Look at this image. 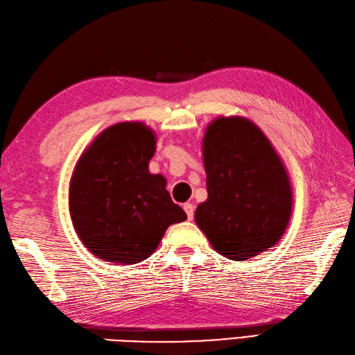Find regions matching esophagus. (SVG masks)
Here are the masks:
<instances>
[{
    "mask_svg": "<svg viewBox=\"0 0 355 355\" xmlns=\"http://www.w3.org/2000/svg\"><path fill=\"white\" fill-rule=\"evenodd\" d=\"M184 211L187 212V217H188V220H193V217H194V207L191 203H185L184 205Z\"/></svg>",
    "mask_w": 355,
    "mask_h": 355,
    "instance_id": "obj_1",
    "label": "esophagus"
}]
</instances>
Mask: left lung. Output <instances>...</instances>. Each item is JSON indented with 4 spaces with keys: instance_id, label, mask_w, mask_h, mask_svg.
<instances>
[{
    "instance_id": "8db88e82",
    "label": "left lung",
    "mask_w": 355,
    "mask_h": 355,
    "mask_svg": "<svg viewBox=\"0 0 355 355\" xmlns=\"http://www.w3.org/2000/svg\"><path fill=\"white\" fill-rule=\"evenodd\" d=\"M208 199L194 220L211 246L234 261L254 258L284 235L293 211L286 164L249 118L217 116L202 138Z\"/></svg>"
}]
</instances>
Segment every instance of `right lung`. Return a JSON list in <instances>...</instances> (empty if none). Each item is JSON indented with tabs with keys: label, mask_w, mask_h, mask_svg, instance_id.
<instances>
[{
	"label": "right lung",
	"mask_w": 355,
	"mask_h": 355,
	"mask_svg": "<svg viewBox=\"0 0 355 355\" xmlns=\"http://www.w3.org/2000/svg\"><path fill=\"white\" fill-rule=\"evenodd\" d=\"M156 133L143 121L109 125L74 165L68 208L77 237L94 257L137 264L150 257L167 227L187 220L167 179L148 171Z\"/></svg>",
	"instance_id": "1"
}]
</instances>
